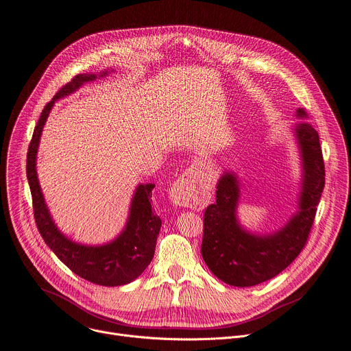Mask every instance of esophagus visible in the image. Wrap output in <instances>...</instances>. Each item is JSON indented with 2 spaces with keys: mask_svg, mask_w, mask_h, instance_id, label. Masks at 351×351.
<instances>
[{
  "mask_svg": "<svg viewBox=\"0 0 351 351\" xmlns=\"http://www.w3.org/2000/svg\"><path fill=\"white\" fill-rule=\"evenodd\" d=\"M205 178L199 163L188 167L182 176L170 186L169 197L174 205L197 208L205 197Z\"/></svg>",
  "mask_w": 351,
  "mask_h": 351,
  "instance_id": "34e87169",
  "label": "esophagus"
}]
</instances>
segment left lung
Instances as JSON below:
<instances>
[{
    "label": "left lung",
    "mask_w": 351,
    "mask_h": 351,
    "mask_svg": "<svg viewBox=\"0 0 351 351\" xmlns=\"http://www.w3.org/2000/svg\"><path fill=\"white\" fill-rule=\"evenodd\" d=\"M295 115L308 118L304 108H298ZM292 133L301 165L300 194L296 210L282 228L258 233L240 223V180L226 169L217 182V202L205 210L201 254L213 276L229 285L245 288L274 278L306 243L325 186V165L319 134L309 122H296Z\"/></svg>",
    "instance_id": "obj_1"
}]
</instances>
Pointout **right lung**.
I'll return each mask as SVG.
<instances>
[{
	"label": "right lung",
	"mask_w": 351,
	"mask_h": 351,
	"mask_svg": "<svg viewBox=\"0 0 351 351\" xmlns=\"http://www.w3.org/2000/svg\"><path fill=\"white\" fill-rule=\"evenodd\" d=\"M114 71V69H105L98 74H78L60 88L43 108L26 158V177L31 186L35 221L45 243L74 274L104 287H119L134 281L145 271L154 256L161 228V219L153 212L150 204L154 184L141 182L134 188L126 223L117 237L102 245H84L64 234L53 221L39 184L36 160L43 126L55 102L74 94L86 83L95 82Z\"/></svg>",
	"instance_id": "right-lung-1"
}]
</instances>
